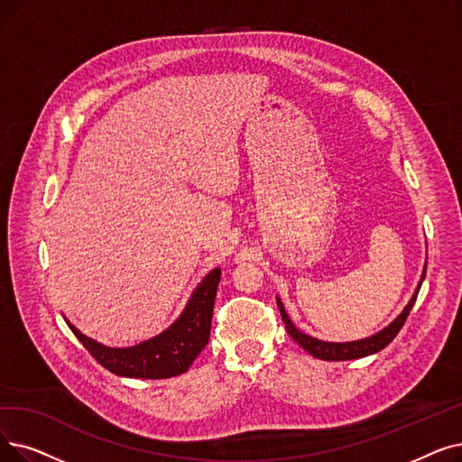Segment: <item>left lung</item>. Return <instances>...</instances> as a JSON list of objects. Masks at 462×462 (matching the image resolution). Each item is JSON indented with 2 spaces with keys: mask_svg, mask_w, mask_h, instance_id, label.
Here are the masks:
<instances>
[{
  "mask_svg": "<svg viewBox=\"0 0 462 462\" xmlns=\"http://www.w3.org/2000/svg\"><path fill=\"white\" fill-rule=\"evenodd\" d=\"M425 272H427V266H425V270H423V277H420V281H419V287H417L415 294L411 296L410 304L404 308V311L400 313L387 328H383L381 332H377V334H374V336H370V337H366V339H358V342L330 344V342H320V339H315V337H311V336H308V334H304V332H300V330L291 323V319H289V315L285 313L283 304H281L279 300H277L279 313H281V319H283V323H285V328H287L289 336L294 339V342H296L300 347H304L311 356L320 358V360H351V358H363V356L374 355V353L381 351L383 347H387V346L393 342V339L396 337V334L400 332V328L404 327L406 319H408V315H410V311H411V308H413V304H415V300H417L420 283H423V279H425Z\"/></svg>",
  "mask_w": 462,
  "mask_h": 462,
  "instance_id": "obj_1",
  "label": "left lung"
}]
</instances>
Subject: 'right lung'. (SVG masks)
I'll use <instances>...</instances> for the list:
<instances>
[{
    "mask_svg": "<svg viewBox=\"0 0 462 462\" xmlns=\"http://www.w3.org/2000/svg\"><path fill=\"white\" fill-rule=\"evenodd\" d=\"M218 281L220 270L215 268L194 291L183 315L166 332L135 347H106L79 332L69 320H66V323L97 363L116 375L142 379H166L181 375L209 342Z\"/></svg>",
    "mask_w": 462,
    "mask_h": 462,
    "instance_id": "obj_1",
    "label": "right lung"
}]
</instances>
